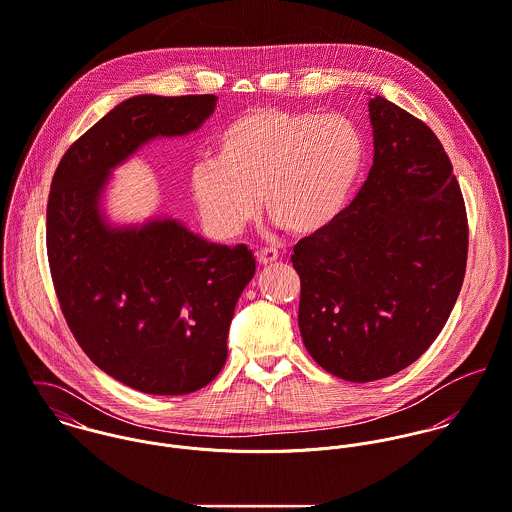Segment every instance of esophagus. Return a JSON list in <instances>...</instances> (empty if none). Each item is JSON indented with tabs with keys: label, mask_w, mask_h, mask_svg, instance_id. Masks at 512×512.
Returning a JSON list of instances; mask_svg holds the SVG:
<instances>
[{
	"label": "esophagus",
	"mask_w": 512,
	"mask_h": 512,
	"mask_svg": "<svg viewBox=\"0 0 512 512\" xmlns=\"http://www.w3.org/2000/svg\"><path fill=\"white\" fill-rule=\"evenodd\" d=\"M279 259V251L275 249V247H261L259 251H257V261H259V265H269V263H273V261H277Z\"/></svg>",
	"instance_id": "34e87169"
}]
</instances>
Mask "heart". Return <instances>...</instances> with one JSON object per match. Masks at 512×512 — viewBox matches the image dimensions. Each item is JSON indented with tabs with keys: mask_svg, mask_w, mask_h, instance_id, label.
Instances as JSON below:
<instances>
[{
	"mask_svg": "<svg viewBox=\"0 0 512 512\" xmlns=\"http://www.w3.org/2000/svg\"><path fill=\"white\" fill-rule=\"evenodd\" d=\"M364 162L366 138L348 114L259 106L217 132L213 158L190 170V192L217 237L237 235L259 196L277 225L312 235L344 211Z\"/></svg>",
	"mask_w": 512,
	"mask_h": 512,
	"instance_id": "obj_1",
	"label": "heart"
}]
</instances>
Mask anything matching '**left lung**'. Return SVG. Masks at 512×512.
I'll return each mask as SVG.
<instances>
[{"mask_svg":"<svg viewBox=\"0 0 512 512\" xmlns=\"http://www.w3.org/2000/svg\"><path fill=\"white\" fill-rule=\"evenodd\" d=\"M374 164L334 223L295 245L299 328L328 374L374 382L437 338L467 265V213L451 162L419 118L376 95Z\"/></svg>","mask_w":512,"mask_h":512,"instance_id":"left-lung-1","label":"left lung"}]
</instances>
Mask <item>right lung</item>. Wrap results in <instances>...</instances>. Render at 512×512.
<instances>
[{"instance_id":"right-lung-1","label":"right lung","mask_w":512,"mask_h":512,"mask_svg":"<svg viewBox=\"0 0 512 512\" xmlns=\"http://www.w3.org/2000/svg\"><path fill=\"white\" fill-rule=\"evenodd\" d=\"M215 104V95L126 99L65 152L51 184L47 255L67 324L103 372L144 394H192L221 372L255 257L166 215L112 223L104 192L114 168L156 138L198 130Z\"/></svg>"}]
</instances>
